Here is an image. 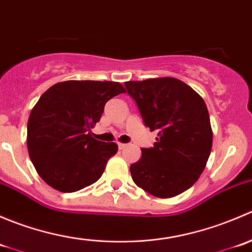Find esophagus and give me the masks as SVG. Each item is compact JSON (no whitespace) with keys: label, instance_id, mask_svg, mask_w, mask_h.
I'll use <instances>...</instances> for the list:
<instances>
[{"label":"esophagus","instance_id":"esophagus-1","mask_svg":"<svg viewBox=\"0 0 252 252\" xmlns=\"http://www.w3.org/2000/svg\"><path fill=\"white\" fill-rule=\"evenodd\" d=\"M118 147L119 149H124V147H126V144H123V142H118Z\"/></svg>","mask_w":252,"mask_h":252}]
</instances>
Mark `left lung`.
<instances>
[{
    "label": "left lung",
    "mask_w": 252,
    "mask_h": 252,
    "mask_svg": "<svg viewBox=\"0 0 252 252\" xmlns=\"http://www.w3.org/2000/svg\"><path fill=\"white\" fill-rule=\"evenodd\" d=\"M144 124L157 131L156 142L141 149L130 166L134 183L161 199L191 188L205 169L212 149V129L201 96L175 78L126 81Z\"/></svg>",
    "instance_id": "left-lung-1"
}]
</instances>
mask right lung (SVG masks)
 <instances>
[{
    "label": "right lung",
    "mask_w": 252,
    "mask_h": 252,
    "mask_svg": "<svg viewBox=\"0 0 252 252\" xmlns=\"http://www.w3.org/2000/svg\"><path fill=\"white\" fill-rule=\"evenodd\" d=\"M122 93L126 90L116 81L68 80L42 94L28 121L27 145L45 183L74 192L100 179L118 146L94 139L91 128L106 102Z\"/></svg>",
    "instance_id": "obj_1"
}]
</instances>
